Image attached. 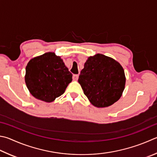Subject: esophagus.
<instances>
[{
    "mask_svg": "<svg viewBox=\"0 0 157 157\" xmlns=\"http://www.w3.org/2000/svg\"><path fill=\"white\" fill-rule=\"evenodd\" d=\"M78 78H79V75H77V74H75V75H73V80H78Z\"/></svg>",
    "mask_w": 157,
    "mask_h": 157,
    "instance_id": "34e87169",
    "label": "esophagus"
}]
</instances>
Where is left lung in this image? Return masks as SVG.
Returning a JSON list of instances; mask_svg holds the SVG:
<instances>
[{
    "label": "left lung",
    "mask_w": 157,
    "mask_h": 157,
    "mask_svg": "<svg viewBox=\"0 0 157 157\" xmlns=\"http://www.w3.org/2000/svg\"><path fill=\"white\" fill-rule=\"evenodd\" d=\"M78 82L93 106L105 108L121 98L126 84L124 70L115 59L102 54L88 58Z\"/></svg>",
    "instance_id": "obj_1"
}]
</instances>
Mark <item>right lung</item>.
I'll list each match as a JSON object with an SVG mask.
<instances>
[{
    "instance_id": "1",
    "label": "right lung",
    "mask_w": 157,
    "mask_h": 157,
    "mask_svg": "<svg viewBox=\"0 0 157 157\" xmlns=\"http://www.w3.org/2000/svg\"><path fill=\"white\" fill-rule=\"evenodd\" d=\"M72 76L60 57L48 52L28 62L25 79L34 98L51 102L64 93Z\"/></svg>"
}]
</instances>
